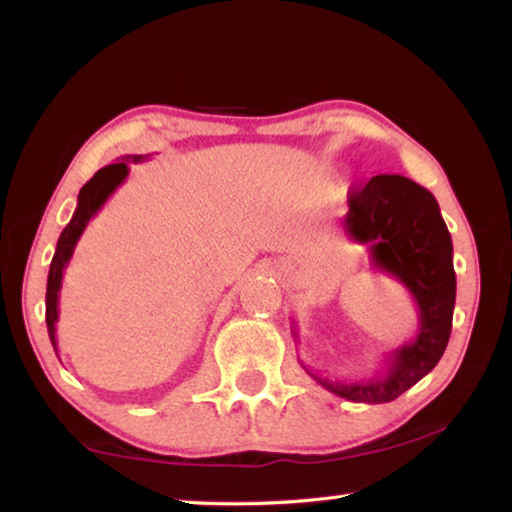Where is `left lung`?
Wrapping results in <instances>:
<instances>
[{
  "label": "left lung",
  "instance_id": "left-lung-1",
  "mask_svg": "<svg viewBox=\"0 0 512 512\" xmlns=\"http://www.w3.org/2000/svg\"><path fill=\"white\" fill-rule=\"evenodd\" d=\"M348 205L345 235L368 246L372 266L411 293L418 305V329L409 343L386 354L384 372L366 381L327 379L302 368L345 400L386 404L429 375L447 348L456 302L454 246L436 198L404 176L381 173L370 178L350 194ZM291 332L298 341L296 325Z\"/></svg>",
  "mask_w": 512,
  "mask_h": 512
}]
</instances>
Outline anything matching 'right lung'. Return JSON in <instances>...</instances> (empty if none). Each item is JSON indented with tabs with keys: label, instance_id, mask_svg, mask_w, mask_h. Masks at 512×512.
Returning <instances> with one entry per match:
<instances>
[{
	"label": "right lung",
	"instance_id": "right-lung-1",
	"mask_svg": "<svg viewBox=\"0 0 512 512\" xmlns=\"http://www.w3.org/2000/svg\"><path fill=\"white\" fill-rule=\"evenodd\" d=\"M149 158V155H121L119 162L108 164V167L99 169L94 176L81 187L79 192V203H76V210L72 221L65 225V230L60 232L54 259H51L49 266V277H47V332L51 345L58 354V339H56V323H58V293L63 287V275L69 264V259L74 255V248L79 244L83 230L88 228L90 219L97 216V212L106 205L108 198L115 194V189L124 183L128 176V162H142ZM60 359V357H58Z\"/></svg>",
	"mask_w": 512,
	"mask_h": 512
}]
</instances>
